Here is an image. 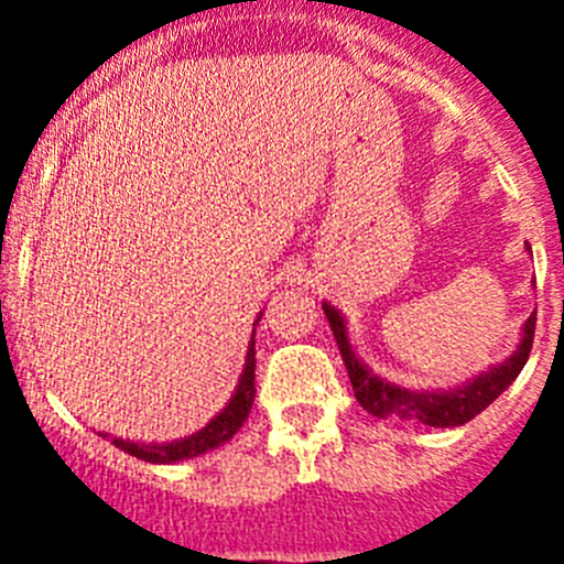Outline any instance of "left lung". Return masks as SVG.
Returning a JSON list of instances; mask_svg holds the SVG:
<instances>
[{
	"instance_id": "obj_1",
	"label": "left lung",
	"mask_w": 564,
	"mask_h": 564,
	"mask_svg": "<svg viewBox=\"0 0 564 564\" xmlns=\"http://www.w3.org/2000/svg\"><path fill=\"white\" fill-rule=\"evenodd\" d=\"M322 307H325V316L330 322L338 350H341L352 392H356L358 403H361L364 410L376 417H401V421H417L423 426H437V430L463 426V423L480 415L488 403L497 401L514 383V378L525 367L528 352L534 347L536 313H531L525 325H522V338L517 344V350L502 364L480 372V376H475L471 381L463 383V387H455V390H406V387L383 381L376 372L367 370L358 361L350 338H347V322H344L341 313L333 305H327V302Z\"/></svg>"
}]
</instances>
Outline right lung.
Here are the masks:
<instances>
[{
	"instance_id": "obj_1",
	"label": "right lung",
	"mask_w": 564,
	"mask_h": 564,
	"mask_svg": "<svg viewBox=\"0 0 564 564\" xmlns=\"http://www.w3.org/2000/svg\"><path fill=\"white\" fill-rule=\"evenodd\" d=\"M259 318H262V313L257 316L253 327L259 325ZM253 370H257V350H253V336H251V344H248V352H246V367H242V376H239V383H237V390H234L231 401H228L226 410H223L220 415H214L200 432H194V435L181 437V441H172V443H132V441H123V437H112V443L118 446V449L127 452V455L147 463H177V460L200 457L206 455V452L217 449V446H223V443L231 441V437L237 435L239 426L246 423L248 412H251L253 395H257V387H253Z\"/></svg>"
}]
</instances>
